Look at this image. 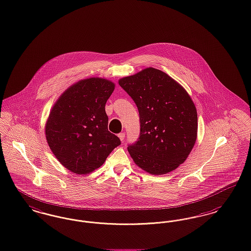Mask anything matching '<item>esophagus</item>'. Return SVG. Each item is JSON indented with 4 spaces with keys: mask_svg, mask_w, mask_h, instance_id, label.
Wrapping results in <instances>:
<instances>
[{
    "mask_svg": "<svg viewBox=\"0 0 251 251\" xmlns=\"http://www.w3.org/2000/svg\"><path fill=\"white\" fill-rule=\"evenodd\" d=\"M119 137H120V139L123 142L124 138H125V132H121V133H119Z\"/></svg>",
    "mask_w": 251,
    "mask_h": 251,
    "instance_id": "34e87169",
    "label": "esophagus"
}]
</instances>
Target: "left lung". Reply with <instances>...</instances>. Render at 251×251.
I'll return each instance as SVG.
<instances>
[{
	"instance_id": "obj_1",
	"label": "left lung",
	"mask_w": 251,
	"mask_h": 251,
	"mask_svg": "<svg viewBox=\"0 0 251 251\" xmlns=\"http://www.w3.org/2000/svg\"><path fill=\"white\" fill-rule=\"evenodd\" d=\"M119 84L139 111V138L128 147L135 164L158 176L177 168L197 139V110L188 92L152 67L121 78Z\"/></svg>"
}]
</instances>
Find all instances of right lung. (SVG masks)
Instances as JSON below:
<instances>
[{"instance_id": "1", "label": "right lung", "mask_w": 251, "mask_h": 251, "mask_svg": "<svg viewBox=\"0 0 251 251\" xmlns=\"http://www.w3.org/2000/svg\"><path fill=\"white\" fill-rule=\"evenodd\" d=\"M111 81L91 77L65 90L52 107L46 124V137L60 163L75 174L86 175L99 168L120 138L108 130L105 103L114 91Z\"/></svg>"}]
</instances>
